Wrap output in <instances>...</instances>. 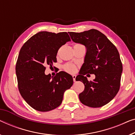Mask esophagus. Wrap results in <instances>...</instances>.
Here are the masks:
<instances>
[{
  "label": "esophagus",
  "instance_id": "1",
  "mask_svg": "<svg viewBox=\"0 0 135 135\" xmlns=\"http://www.w3.org/2000/svg\"><path fill=\"white\" fill-rule=\"evenodd\" d=\"M72 78H73V80H74V81L75 82V78H76V75H72Z\"/></svg>",
  "mask_w": 135,
  "mask_h": 135
}]
</instances>
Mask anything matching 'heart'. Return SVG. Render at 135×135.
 <instances>
[{
  "instance_id": "heart-1",
  "label": "heart",
  "mask_w": 135,
  "mask_h": 135,
  "mask_svg": "<svg viewBox=\"0 0 135 135\" xmlns=\"http://www.w3.org/2000/svg\"><path fill=\"white\" fill-rule=\"evenodd\" d=\"M64 70H65L66 72H69V73H71V74L74 73V72L76 71V70H77V69H76V66L71 63L66 64V65H64Z\"/></svg>"
}]
</instances>
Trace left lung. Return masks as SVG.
I'll return each mask as SVG.
<instances>
[{"label":"left lung","mask_w":135,"mask_h":135,"mask_svg":"<svg viewBox=\"0 0 135 135\" xmlns=\"http://www.w3.org/2000/svg\"><path fill=\"white\" fill-rule=\"evenodd\" d=\"M72 40L86 47L84 63L76 81H81L85 89L79 94L83 105L99 108L113 99L120 88L122 64L116 47L102 33L95 29L81 33L69 32ZM93 73L96 78L89 82L84 76Z\"/></svg>","instance_id":"obj_1"}]
</instances>
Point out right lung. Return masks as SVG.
Listing matches in <instances>:
<instances>
[{"label": "right lung", "mask_w": 135, "mask_h": 135, "mask_svg": "<svg viewBox=\"0 0 135 135\" xmlns=\"http://www.w3.org/2000/svg\"><path fill=\"white\" fill-rule=\"evenodd\" d=\"M71 39L66 32H40L21 47L16 65L18 88L25 102L35 110L46 112L59 107L66 90L73 85L65 72L46 75V66L56 62L58 50Z\"/></svg>", "instance_id": "add662e5"}]
</instances>
